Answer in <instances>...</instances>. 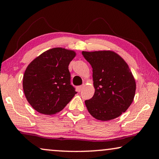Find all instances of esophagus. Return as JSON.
<instances>
[{"label":"esophagus","instance_id":"34e87169","mask_svg":"<svg viewBox=\"0 0 159 159\" xmlns=\"http://www.w3.org/2000/svg\"><path fill=\"white\" fill-rule=\"evenodd\" d=\"M83 87H84V86H83V85H80V86H78V87L76 88V90H77L78 92H80V91H81V90H83Z\"/></svg>","mask_w":159,"mask_h":159}]
</instances>
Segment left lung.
I'll return each instance as SVG.
<instances>
[{
  "label": "left lung",
  "mask_w": 159,
  "mask_h": 159,
  "mask_svg": "<svg viewBox=\"0 0 159 159\" xmlns=\"http://www.w3.org/2000/svg\"><path fill=\"white\" fill-rule=\"evenodd\" d=\"M93 68L95 94L85 101L88 111L96 119L110 120L125 112L133 102L136 83L128 64L111 50L83 51Z\"/></svg>",
  "instance_id": "8db88e82"
}]
</instances>
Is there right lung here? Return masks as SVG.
<instances>
[{
    "instance_id": "1",
    "label": "right lung",
    "mask_w": 159,
    "mask_h": 159,
    "mask_svg": "<svg viewBox=\"0 0 159 159\" xmlns=\"http://www.w3.org/2000/svg\"><path fill=\"white\" fill-rule=\"evenodd\" d=\"M76 53L55 48L43 52L29 64L23 76V90L38 112L52 115L61 111L77 92L71 85L69 64Z\"/></svg>"
}]
</instances>
